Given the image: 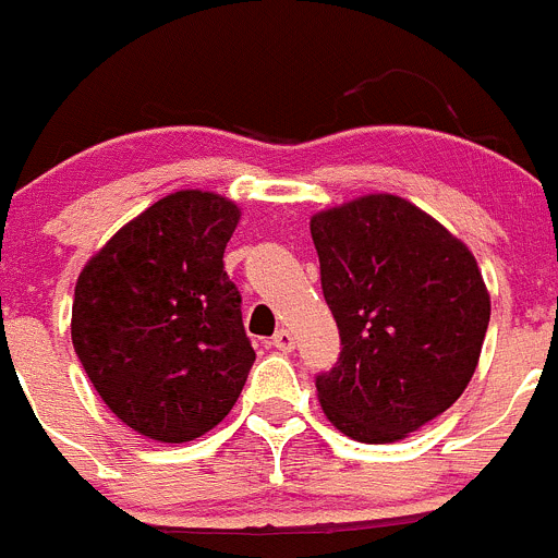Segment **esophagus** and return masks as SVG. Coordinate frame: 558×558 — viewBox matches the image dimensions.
I'll return each mask as SVG.
<instances>
[{
	"mask_svg": "<svg viewBox=\"0 0 558 558\" xmlns=\"http://www.w3.org/2000/svg\"><path fill=\"white\" fill-rule=\"evenodd\" d=\"M269 344H272L275 350H280V353H291V350H294V336H291L289 330L280 328L278 333L272 336V341H269Z\"/></svg>",
	"mask_w": 558,
	"mask_h": 558,
	"instance_id": "34e87169",
	"label": "esophagus"
}]
</instances>
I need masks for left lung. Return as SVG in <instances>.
I'll return each mask as SVG.
<instances>
[{
  "mask_svg": "<svg viewBox=\"0 0 558 558\" xmlns=\"http://www.w3.org/2000/svg\"><path fill=\"white\" fill-rule=\"evenodd\" d=\"M341 353L316 375L325 416L384 445L448 411L478 366L489 291L473 253L425 210L369 194L311 217Z\"/></svg>",
  "mask_w": 558,
  "mask_h": 558,
  "instance_id": "1",
  "label": "left lung"
}]
</instances>
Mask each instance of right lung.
Returning a JSON list of instances; mask_svg holds the SVG:
<instances>
[{
	"instance_id": "right-lung-1",
	"label": "right lung",
	"mask_w": 558,
	"mask_h": 558,
	"mask_svg": "<svg viewBox=\"0 0 558 558\" xmlns=\"http://www.w3.org/2000/svg\"><path fill=\"white\" fill-rule=\"evenodd\" d=\"M239 217L219 194H169L124 225L74 286V353L105 405L147 439H197L247 384L255 350L222 264Z\"/></svg>"
}]
</instances>
